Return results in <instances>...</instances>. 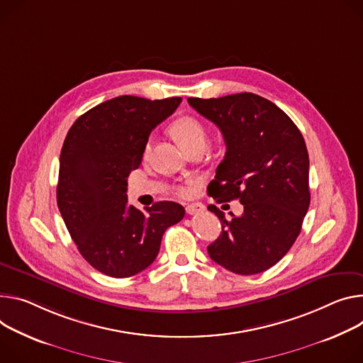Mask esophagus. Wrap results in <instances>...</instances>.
Wrapping results in <instances>:
<instances>
[{
  "label": "esophagus",
  "mask_w": 363,
  "mask_h": 363,
  "mask_svg": "<svg viewBox=\"0 0 363 363\" xmlns=\"http://www.w3.org/2000/svg\"><path fill=\"white\" fill-rule=\"evenodd\" d=\"M204 208H206V207H204L201 203H194V204H188L185 210H186V213H188L189 216H194V214L203 213Z\"/></svg>",
  "instance_id": "1"
}]
</instances>
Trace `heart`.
<instances>
[{
	"label": "heart",
	"mask_w": 363,
	"mask_h": 363,
	"mask_svg": "<svg viewBox=\"0 0 363 363\" xmlns=\"http://www.w3.org/2000/svg\"><path fill=\"white\" fill-rule=\"evenodd\" d=\"M171 135L174 136V139L179 143V146L184 150H189L194 146H206V140H207V130L204 127V124L195 117H179L177 118L172 124H171ZM152 149V142L147 140L145 145V155H147ZM196 189V182L195 181H188L184 185H181L178 188V194L182 196H189L191 194H194Z\"/></svg>",
	"instance_id": "obj_1"
}]
</instances>
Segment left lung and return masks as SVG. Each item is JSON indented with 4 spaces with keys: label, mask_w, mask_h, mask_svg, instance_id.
<instances>
[{
    "label": "left lung",
    "mask_w": 363,
    "mask_h": 363,
    "mask_svg": "<svg viewBox=\"0 0 363 363\" xmlns=\"http://www.w3.org/2000/svg\"><path fill=\"white\" fill-rule=\"evenodd\" d=\"M221 131L225 155L208 185L217 203L239 200L240 217L208 206L223 230L207 250L227 271L255 275L272 268L301 232L310 206L308 152L301 131L274 103L252 92L188 98Z\"/></svg>",
    "instance_id": "obj_1"
}]
</instances>
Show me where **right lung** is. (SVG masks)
<instances>
[{
	"label": "right lung",
	"instance_id": "right-lung-1",
	"mask_svg": "<svg viewBox=\"0 0 363 363\" xmlns=\"http://www.w3.org/2000/svg\"><path fill=\"white\" fill-rule=\"evenodd\" d=\"M121 95L95 106L69 128L59 159L57 207L92 268L127 278L156 259L162 236L185 210L159 201L142 213L127 201V178L139 168L150 131L181 104Z\"/></svg>",
	"mask_w": 363,
	"mask_h": 363
}]
</instances>
